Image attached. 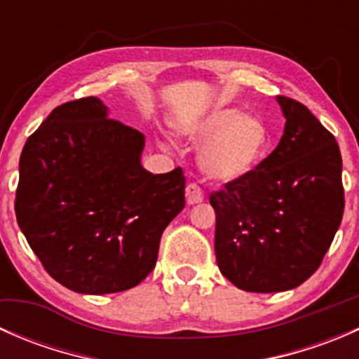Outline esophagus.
Listing matches in <instances>:
<instances>
[{
    "instance_id": "34e87169",
    "label": "esophagus",
    "mask_w": 359,
    "mask_h": 359,
    "mask_svg": "<svg viewBox=\"0 0 359 359\" xmlns=\"http://www.w3.org/2000/svg\"><path fill=\"white\" fill-rule=\"evenodd\" d=\"M186 201L187 205H196V203L203 201V191L200 186H196L194 182L187 184L186 187Z\"/></svg>"
}]
</instances>
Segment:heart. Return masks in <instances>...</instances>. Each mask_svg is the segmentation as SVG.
<instances>
[{"instance_id":"b5f03b06","label":"heart","mask_w":359,"mask_h":359,"mask_svg":"<svg viewBox=\"0 0 359 359\" xmlns=\"http://www.w3.org/2000/svg\"><path fill=\"white\" fill-rule=\"evenodd\" d=\"M189 142L201 144L200 170L217 182H238L255 172L269 147V130L257 116L236 107H215L179 126Z\"/></svg>"}]
</instances>
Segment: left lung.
<instances>
[{
	"label": "left lung",
	"mask_w": 359,
	"mask_h": 359,
	"mask_svg": "<svg viewBox=\"0 0 359 359\" xmlns=\"http://www.w3.org/2000/svg\"><path fill=\"white\" fill-rule=\"evenodd\" d=\"M285 132L255 172L210 194L220 273L245 292L302 285L320 267L344 213L342 156L306 106L276 97Z\"/></svg>",
	"instance_id": "1"
}]
</instances>
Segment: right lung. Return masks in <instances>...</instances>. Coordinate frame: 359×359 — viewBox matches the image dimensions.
Here are the masks:
<instances>
[{"label": "right lung", "mask_w": 359, "mask_h": 359, "mask_svg": "<svg viewBox=\"0 0 359 359\" xmlns=\"http://www.w3.org/2000/svg\"><path fill=\"white\" fill-rule=\"evenodd\" d=\"M146 137L97 97L55 107L25 142L15 215L46 273L72 292L137 287L163 231L182 212V170L147 172Z\"/></svg>", "instance_id": "right-lung-1"}]
</instances>
